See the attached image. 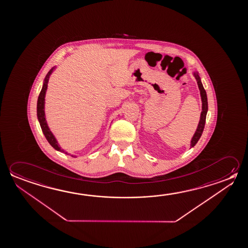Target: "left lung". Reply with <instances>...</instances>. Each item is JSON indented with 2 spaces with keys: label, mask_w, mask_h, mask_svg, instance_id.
Listing matches in <instances>:
<instances>
[{
  "label": "left lung",
  "mask_w": 248,
  "mask_h": 248,
  "mask_svg": "<svg viewBox=\"0 0 248 248\" xmlns=\"http://www.w3.org/2000/svg\"><path fill=\"white\" fill-rule=\"evenodd\" d=\"M193 75L195 76V79L197 81V85L199 87L200 94H201V98H202V113H201V117H200L199 124L197 126V129L195 130V134L193 136V138L191 139L190 146L194 147L197 142L199 141L201 136L202 134L203 130H204V126H205V123H206V117H207V93L203 87L202 83L201 80V78L199 76V73L197 72H194Z\"/></svg>",
  "instance_id": "obj_1"
}]
</instances>
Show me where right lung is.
I'll list each match as a JSON object with an SVG mask.
<instances>
[{
	"label": "right lung",
	"mask_w": 248,
	"mask_h": 248,
	"mask_svg": "<svg viewBox=\"0 0 248 248\" xmlns=\"http://www.w3.org/2000/svg\"><path fill=\"white\" fill-rule=\"evenodd\" d=\"M55 68H56V66H53V68L49 71L47 74H46V76L45 77L44 81H43V85H42V88H41V93L39 95L38 101H37V118H38V121L40 123L42 132H43V134L45 135L46 138L48 141L49 143L51 144V146L54 148L58 151H61V152L65 153V154L69 155V153H67L66 151L61 149L59 142H58L57 139L55 138L54 135L52 133V131L49 129L48 124L46 123V90H47V83H48L49 78H50V75L53 73V71L55 70ZM71 155L73 156V157H77L76 155Z\"/></svg>",
	"instance_id": "1"
}]
</instances>
